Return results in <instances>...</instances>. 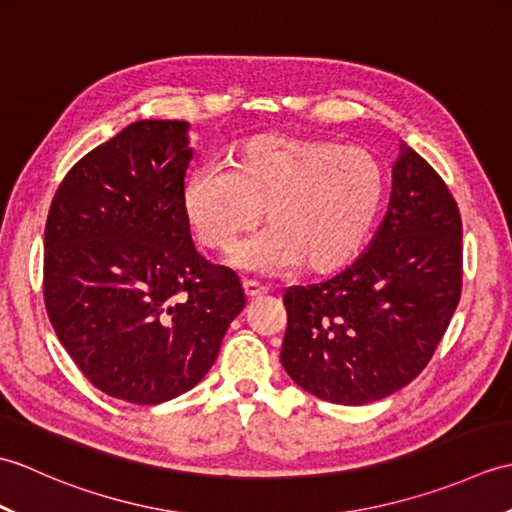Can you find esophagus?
<instances>
[{
  "label": "esophagus",
  "mask_w": 512,
  "mask_h": 512,
  "mask_svg": "<svg viewBox=\"0 0 512 512\" xmlns=\"http://www.w3.org/2000/svg\"><path fill=\"white\" fill-rule=\"evenodd\" d=\"M266 288L264 286H259L257 281H244V295L248 297V299H257V297H264L266 295Z\"/></svg>",
  "instance_id": "esophagus-1"
}]
</instances>
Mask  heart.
Wrapping results in <instances>:
<instances>
[{"mask_svg":"<svg viewBox=\"0 0 512 512\" xmlns=\"http://www.w3.org/2000/svg\"><path fill=\"white\" fill-rule=\"evenodd\" d=\"M380 160L336 140L264 134L237 145L224 169L193 171L182 213L200 242L228 253L246 233L270 224L235 253L246 270L330 275L361 255L385 202Z\"/></svg>","mask_w":512,"mask_h":512,"instance_id":"obj_1","label":"heart"}]
</instances>
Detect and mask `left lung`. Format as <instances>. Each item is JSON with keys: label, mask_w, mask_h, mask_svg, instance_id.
Instances as JSON below:
<instances>
[{"label": "left lung", "mask_w": 512, "mask_h": 512, "mask_svg": "<svg viewBox=\"0 0 512 512\" xmlns=\"http://www.w3.org/2000/svg\"><path fill=\"white\" fill-rule=\"evenodd\" d=\"M460 292L458 204L436 169L400 143L389 206L372 242L343 273L284 295L281 365L321 400H383L427 367Z\"/></svg>", "instance_id": "obj_1"}]
</instances>
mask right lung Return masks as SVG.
<instances>
[{
	"label": "right lung",
	"mask_w": 512,
	"mask_h": 512,
	"mask_svg": "<svg viewBox=\"0 0 512 512\" xmlns=\"http://www.w3.org/2000/svg\"><path fill=\"white\" fill-rule=\"evenodd\" d=\"M189 123L136 121L68 171L43 237V297L94 387L158 405L195 387L244 310L233 270L195 250L182 213Z\"/></svg>",
	"instance_id": "right-lung-1"
}]
</instances>
